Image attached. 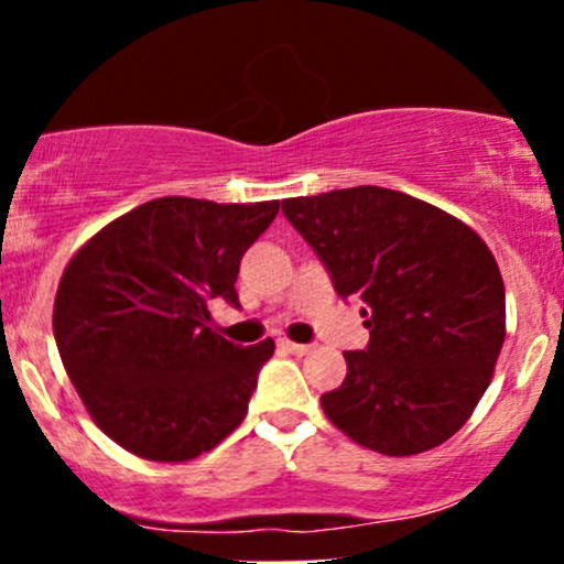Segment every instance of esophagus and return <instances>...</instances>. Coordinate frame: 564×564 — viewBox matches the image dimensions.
<instances>
[{"label":"esophagus","mask_w":564,"mask_h":564,"mask_svg":"<svg viewBox=\"0 0 564 564\" xmlns=\"http://www.w3.org/2000/svg\"><path fill=\"white\" fill-rule=\"evenodd\" d=\"M281 349H283V351H289V355L303 357V355H308V351L314 349V346H308V344H294V340H286V338H283V340H281Z\"/></svg>","instance_id":"esophagus-1"}]
</instances>
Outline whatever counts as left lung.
Wrapping results in <instances>:
<instances>
[{
    "label": "left lung",
    "instance_id": "obj_1",
    "mask_svg": "<svg viewBox=\"0 0 564 564\" xmlns=\"http://www.w3.org/2000/svg\"><path fill=\"white\" fill-rule=\"evenodd\" d=\"M283 215L371 329L366 349L344 351V384L322 395L329 423L384 456L451 440L505 344V283L486 242L445 209L377 185L283 198Z\"/></svg>",
    "mask_w": 564,
    "mask_h": 564
}]
</instances>
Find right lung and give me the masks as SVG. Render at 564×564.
<instances>
[{"label": "right lung", "instance_id": "add662e5", "mask_svg": "<svg viewBox=\"0 0 564 564\" xmlns=\"http://www.w3.org/2000/svg\"><path fill=\"white\" fill-rule=\"evenodd\" d=\"M281 202L166 196L130 209L62 272L54 338L98 429L147 460H191L246 420L270 338L237 346L209 327V300L240 305L246 250Z\"/></svg>", "mask_w": 564, "mask_h": 564}]
</instances>
